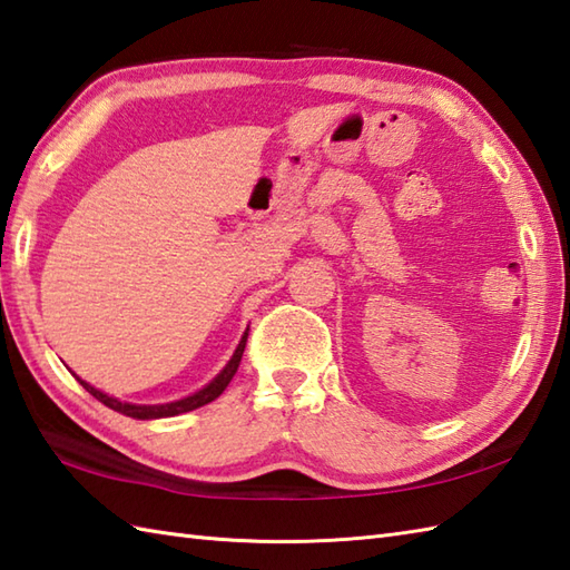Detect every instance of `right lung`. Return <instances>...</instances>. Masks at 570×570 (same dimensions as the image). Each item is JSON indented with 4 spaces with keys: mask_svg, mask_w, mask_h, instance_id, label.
<instances>
[{
    "mask_svg": "<svg viewBox=\"0 0 570 570\" xmlns=\"http://www.w3.org/2000/svg\"><path fill=\"white\" fill-rule=\"evenodd\" d=\"M246 338H248V328L244 332V336H242V341H238V346H236V351H234V356L229 358V363L224 365V368L212 377V381L202 387V390H197V392H193V395H187V397H183V400H175V402H166V404H136V402H121V400H117V397H111V395H107V392H102V390H97L95 385H90V383H85L82 377H78L80 381V385L90 392L92 397H97L99 402L102 404H107L109 410H114V412H119V414H126V416H134V420H163V416H178V414H185V412H193V410H197V407H205V404H209L212 400H217L222 392L226 390V385L232 383V377H234V373L238 371V363H242V356H244V348H246Z\"/></svg>",
    "mask_w": 570,
    "mask_h": 570,
    "instance_id": "right-lung-1",
    "label": "right lung"
}]
</instances>
